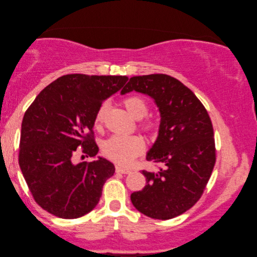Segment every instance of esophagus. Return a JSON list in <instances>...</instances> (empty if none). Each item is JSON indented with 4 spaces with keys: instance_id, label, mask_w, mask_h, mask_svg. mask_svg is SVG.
Listing matches in <instances>:
<instances>
[{
    "instance_id": "34e87169",
    "label": "esophagus",
    "mask_w": 257,
    "mask_h": 257,
    "mask_svg": "<svg viewBox=\"0 0 257 257\" xmlns=\"http://www.w3.org/2000/svg\"><path fill=\"white\" fill-rule=\"evenodd\" d=\"M115 170H116L117 173H121V174H130L132 172L131 170H128V168H124V167H121L119 165H116Z\"/></svg>"
}]
</instances>
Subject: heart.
<instances>
[{
    "instance_id": "1",
    "label": "heart",
    "mask_w": 257,
    "mask_h": 257,
    "mask_svg": "<svg viewBox=\"0 0 257 257\" xmlns=\"http://www.w3.org/2000/svg\"><path fill=\"white\" fill-rule=\"evenodd\" d=\"M124 106L127 111L137 119H141L148 112V104L141 96H130L124 100ZM107 111V103H102L98 108L94 116V126L100 128L103 124L104 115ZM147 131L154 130L155 124L153 121H145L141 124ZM145 151V141L140 137L131 136H112L103 142L102 153L104 156L119 165H130L134 159Z\"/></svg>"
}]
</instances>
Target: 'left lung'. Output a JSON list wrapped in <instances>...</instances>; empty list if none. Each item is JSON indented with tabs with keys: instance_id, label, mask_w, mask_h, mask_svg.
<instances>
[{
	"instance_id": "obj_1",
	"label": "left lung",
	"mask_w": 257,
	"mask_h": 257,
	"mask_svg": "<svg viewBox=\"0 0 257 257\" xmlns=\"http://www.w3.org/2000/svg\"><path fill=\"white\" fill-rule=\"evenodd\" d=\"M131 91L151 96L161 112L157 140L146 158L163 165L156 173L142 171L146 186L131 201L147 216L170 220L199 200L211 178L216 159L212 121L195 93L168 75L133 76L120 94Z\"/></svg>"
}]
</instances>
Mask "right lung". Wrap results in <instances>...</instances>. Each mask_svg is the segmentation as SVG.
Wrapping results in <instances>:
<instances>
[{
  "label": "right lung",
  "instance_id": "obj_1",
  "mask_svg": "<svg viewBox=\"0 0 257 257\" xmlns=\"http://www.w3.org/2000/svg\"><path fill=\"white\" fill-rule=\"evenodd\" d=\"M126 76L69 74L40 92L22 124L19 166L34 199L46 212L77 218L98 205L115 166L99 157L75 165L77 148L94 157V116L103 100L127 82Z\"/></svg>",
  "mask_w": 257,
  "mask_h": 257
}]
</instances>
